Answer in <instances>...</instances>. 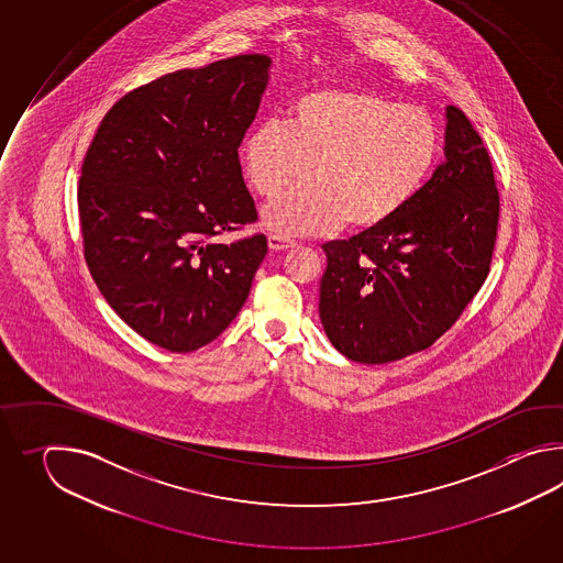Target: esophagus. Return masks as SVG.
<instances>
[{"label":"esophagus","instance_id":"esophagus-1","mask_svg":"<svg viewBox=\"0 0 563 563\" xmlns=\"http://www.w3.org/2000/svg\"><path fill=\"white\" fill-rule=\"evenodd\" d=\"M267 245H269V250H274V252H284V250L294 247L296 241L287 240V238H282V235H269V238H267Z\"/></svg>","mask_w":563,"mask_h":563}]
</instances>
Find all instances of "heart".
Here are the masks:
<instances>
[{
	"label": "heart",
	"mask_w": 563,
	"mask_h": 563,
	"mask_svg": "<svg viewBox=\"0 0 563 563\" xmlns=\"http://www.w3.org/2000/svg\"><path fill=\"white\" fill-rule=\"evenodd\" d=\"M437 120L419 107L360 88L323 86L287 104L286 124L262 122L241 141L253 191L276 199L264 223L279 235H328L347 221L374 231L395 219L429 179L439 156Z\"/></svg>",
	"instance_id": "heart-1"
}]
</instances>
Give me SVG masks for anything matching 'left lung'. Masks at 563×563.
Masks as SVG:
<instances>
[{"mask_svg": "<svg viewBox=\"0 0 563 563\" xmlns=\"http://www.w3.org/2000/svg\"><path fill=\"white\" fill-rule=\"evenodd\" d=\"M444 161L383 228L323 243L320 320L338 352L386 364L432 346L489 276L499 191L483 139L446 107Z\"/></svg>", "mask_w": 563, "mask_h": 563, "instance_id": "left-lung-1", "label": "left lung"}]
</instances>
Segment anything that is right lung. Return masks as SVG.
<instances>
[{"label": "right lung", "instance_id": "1", "mask_svg": "<svg viewBox=\"0 0 563 563\" xmlns=\"http://www.w3.org/2000/svg\"><path fill=\"white\" fill-rule=\"evenodd\" d=\"M272 60L241 54L165 74L100 122L78 183L90 276L136 334L170 352L213 342L235 320L267 253L241 173Z\"/></svg>", "mask_w": 563, "mask_h": 563}]
</instances>
